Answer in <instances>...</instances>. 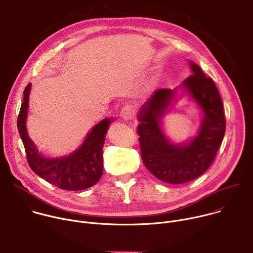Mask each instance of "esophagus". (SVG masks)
<instances>
[{"mask_svg":"<svg viewBox=\"0 0 253 253\" xmlns=\"http://www.w3.org/2000/svg\"><path fill=\"white\" fill-rule=\"evenodd\" d=\"M121 118H123L125 121H130L134 117V110L131 106H125L122 108L120 112Z\"/></svg>","mask_w":253,"mask_h":253,"instance_id":"esophagus-1","label":"esophagus"}]
</instances>
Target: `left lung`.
Masks as SVG:
<instances>
[{"label": "left lung", "instance_id": "1", "mask_svg": "<svg viewBox=\"0 0 253 253\" xmlns=\"http://www.w3.org/2000/svg\"><path fill=\"white\" fill-rule=\"evenodd\" d=\"M190 63L193 74L183 81V87L204 113L198 135L189 144L174 145L161 131L159 120L175 93L171 89L156 90L142 106L138 117L143 163L156 178L169 184L186 183L202 175L213 163L225 134L226 121L218 89L198 65Z\"/></svg>", "mask_w": 253, "mask_h": 253}]
</instances>
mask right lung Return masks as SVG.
Wrapping results in <instances>:
<instances>
[{
    "label": "right lung",
    "mask_w": 253,
    "mask_h": 253,
    "mask_svg": "<svg viewBox=\"0 0 253 253\" xmlns=\"http://www.w3.org/2000/svg\"><path fill=\"white\" fill-rule=\"evenodd\" d=\"M31 86L32 84H28L24 90L17 122L29 166L47 182L63 190L78 191L95 185L103 174L102 151L111 119H104L97 124L74 153L61 158H46L36 148L26 129Z\"/></svg>",
    "instance_id": "add662e5"
}]
</instances>
